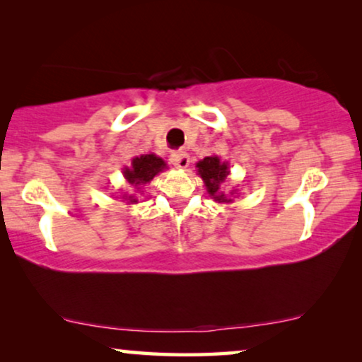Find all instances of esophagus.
<instances>
[{
  "label": "esophagus",
  "mask_w": 362,
  "mask_h": 362,
  "mask_svg": "<svg viewBox=\"0 0 362 362\" xmlns=\"http://www.w3.org/2000/svg\"><path fill=\"white\" fill-rule=\"evenodd\" d=\"M170 163H171L173 166L185 170V168L189 166V156H187V153L181 151V150L173 151L171 155H170Z\"/></svg>",
  "instance_id": "esophagus-1"
}]
</instances>
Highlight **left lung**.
<instances>
[{
	"mask_svg": "<svg viewBox=\"0 0 362 362\" xmlns=\"http://www.w3.org/2000/svg\"><path fill=\"white\" fill-rule=\"evenodd\" d=\"M197 171H199L201 177L206 182L207 192H209L211 196H214L216 201L226 202L227 199L224 194H217L221 182L226 180L227 175H229L226 163H221L217 156H207L202 161L197 163Z\"/></svg>",
	"mask_w": 362,
	"mask_h": 362,
	"instance_id": "1",
	"label": "left lung"
}]
</instances>
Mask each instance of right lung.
<instances>
[{"label":"right lung","mask_w":362,"mask_h":362,"mask_svg":"<svg viewBox=\"0 0 362 362\" xmlns=\"http://www.w3.org/2000/svg\"><path fill=\"white\" fill-rule=\"evenodd\" d=\"M166 168V163L155 155H141L133 158L132 168H125L123 175H125L127 181L133 186L146 185L148 181H151L158 173L163 171ZM130 202H136V199H132Z\"/></svg>","instance_id":"right-lung-1"}]
</instances>
